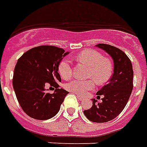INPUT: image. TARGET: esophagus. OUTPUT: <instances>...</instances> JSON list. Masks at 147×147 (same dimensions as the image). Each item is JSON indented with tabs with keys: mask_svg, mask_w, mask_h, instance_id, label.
I'll return each mask as SVG.
<instances>
[{
	"mask_svg": "<svg viewBox=\"0 0 147 147\" xmlns=\"http://www.w3.org/2000/svg\"><path fill=\"white\" fill-rule=\"evenodd\" d=\"M77 98H78V99H79V100H80V101H83V99H84V98H83V97H82V96H80V95H78V94H77Z\"/></svg>",
	"mask_w": 147,
	"mask_h": 147,
	"instance_id": "obj_1",
	"label": "esophagus"
}]
</instances>
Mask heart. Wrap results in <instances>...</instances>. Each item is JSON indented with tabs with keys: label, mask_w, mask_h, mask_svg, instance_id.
Returning <instances> with one entry per match:
<instances>
[{
	"label": "heart",
	"mask_w": 147,
	"mask_h": 147,
	"mask_svg": "<svg viewBox=\"0 0 147 147\" xmlns=\"http://www.w3.org/2000/svg\"><path fill=\"white\" fill-rule=\"evenodd\" d=\"M77 62L88 67L86 78H90L97 84L102 85L110 79L113 73V64L109 59L105 58L99 52L94 49H86L79 53L75 57ZM58 72L62 79L68 80L72 75V68L69 60L64 58L58 64ZM94 86L92 80H72L66 83L65 88L80 95H83L86 91L92 90Z\"/></svg>",
	"instance_id": "heart-1"
}]
</instances>
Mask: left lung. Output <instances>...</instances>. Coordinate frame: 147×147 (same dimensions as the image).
I'll return each instance as SVG.
<instances>
[{"label":"left lung","mask_w":147,"mask_h":147,"mask_svg":"<svg viewBox=\"0 0 147 147\" xmlns=\"http://www.w3.org/2000/svg\"><path fill=\"white\" fill-rule=\"evenodd\" d=\"M113 60V74L109 83L97 92L102 102L92 99V107L83 111L86 117L95 123H105L119 115L128 102L133 89L132 64L128 57L120 49L107 44H98Z\"/></svg>","instance_id":"obj_1"}]
</instances>
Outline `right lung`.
<instances>
[{"label":"right lung","mask_w":147,"mask_h":147,"mask_svg":"<svg viewBox=\"0 0 147 147\" xmlns=\"http://www.w3.org/2000/svg\"><path fill=\"white\" fill-rule=\"evenodd\" d=\"M68 52L53 45H40L29 49L19 58L12 85L22 109L34 119L45 120L57 113L68 92L59 88L61 78L58 64ZM49 84L55 93L47 92Z\"/></svg>","instance_id":"right-lung-1"}]
</instances>
